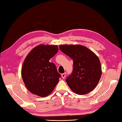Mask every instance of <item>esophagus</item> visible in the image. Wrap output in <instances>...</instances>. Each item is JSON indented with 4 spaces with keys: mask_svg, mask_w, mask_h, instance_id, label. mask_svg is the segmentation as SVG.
Segmentation results:
<instances>
[{
    "mask_svg": "<svg viewBox=\"0 0 122 122\" xmlns=\"http://www.w3.org/2000/svg\"><path fill=\"white\" fill-rule=\"evenodd\" d=\"M66 73H64L61 74V77H62L63 79H64V77H66Z\"/></svg>",
    "mask_w": 122,
    "mask_h": 122,
    "instance_id": "1",
    "label": "esophagus"
}]
</instances>
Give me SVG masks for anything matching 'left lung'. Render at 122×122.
<instances>
[{"label": "left lung", "mask_w": 122, "mask_h": 122, "mask_svg": "<svg viewBox=\"0 0 122 122\" xmlns=\"http://www.w3.org/2000/svg\"><path fill=\"white\" fill-rule=\"evenodd\" d=\"M60 50L73 60L72 73L66 79L71 90L76 94H87L97 86L102 74L98 56L89 49L80 45H63Z\"/></svg>", "instance_id": "1"}]
</instances>
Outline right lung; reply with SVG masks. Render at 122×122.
Instances as JSON below:
<instances>
[{
  "label": "right lung",
  "mask_w": 122,
  "mask_h": 122,
  "mask_svg": "<svg viewBox=\"0 0 122 122\" xmlns=\"http://www.w3.org/2000/svg\"><path fill=\"white\" fill-rule=\"evenodd\" d=\"M58 51L56 45H40L33 48L25 58L21 76L25 87L33 94L46 97L53 91L61 76L49 60Z\"/></svg>",
  "instance_id": "1"
}]
</instances>
